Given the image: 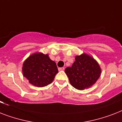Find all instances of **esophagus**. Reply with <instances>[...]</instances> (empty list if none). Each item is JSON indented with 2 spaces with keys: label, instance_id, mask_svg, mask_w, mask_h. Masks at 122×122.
Listing matches in <instances>:
<instances>
[{
  "label": "esophagus",
  "instance_id": "esophagus-1",
  "mask_svg": "<svg viewBox=\"0 0 122 122\" xmlns=\"http://www.w3.org/2000/svg\"><path fill=\"white\" fill-rule=\"evenodd\" d=\"M59 71H64L65 70V68H63V67H62V68H59Z\"/></svg>",
  "mask_w": 122,
  "mask_h": 122
}]
</instances>
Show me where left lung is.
<instances>
[{
  "instance_id": "8db88e82",
  "label": "left lung",
  "mask_w": 122,
  "mask_h": 122,
  "mask_svg": "<svg viewBox=\"0 0 122 122\" xmlns=\"http://www.w3.org/2000/svg\"><path fill=\"white\" fill-rule=\"evenodd\" d=\"M65 72L71 85L78 90L92 87L100 77L101 68L96 59L86 53L75 56L71 67H67Z\"/></svg>"
}]
</instances>
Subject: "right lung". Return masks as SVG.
Masks as SVG:
<instances>
[{
	"label": "right lung",
	"instance_id": "right-lung-1",
	"mask_svg": "<svg viewBox=\"0 0 122 122\" xmlns=\"http://www.w3.org/2000/svg\"><path fill=\"white\" fill-rule=\"evenodd\" d=\"M22 72L31 85L43 87L53 81L58 70L55 62L50 59L47 54L37 52L24 61Z\"/></svg>",
	"mask_w": 122,
	"mask_h": 122
}]
</instances>
